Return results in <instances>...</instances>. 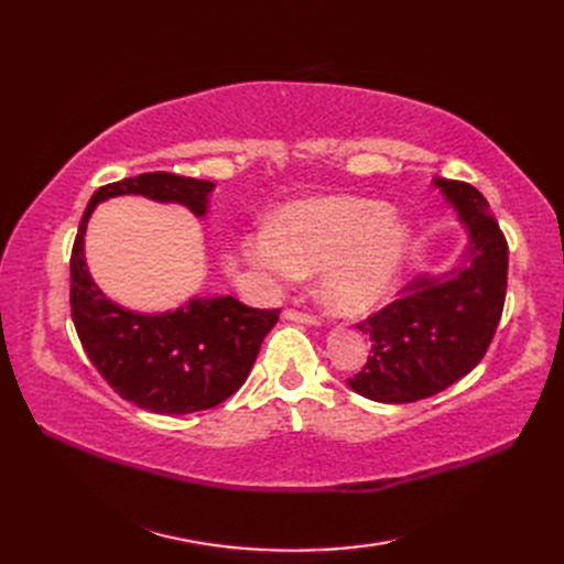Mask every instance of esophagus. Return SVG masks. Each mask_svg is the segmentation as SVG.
Masks as SVG:
<instances>
[{
    "instance_id": "1",
    "label": "esophagus",
    "mask_w": 564,
    "mask_h": 564,
    "mask_svg": "<svg viewBox=\"0 0 564 564\" xmlns=\"http://www.w3.org/2000/svg\"><path fill=\"white\" fill-rule=\"evenodd\" d=\"M284 319L289 322H301V324H311V327H317L319 319L311 313H301V311H294V308H286L284 311Z\"/></svg>"
}]
</instances>
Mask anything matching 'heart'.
<instances>
[{
	"label": "heart",
	"mask_w": 564,
	"mask_h": 564,
	"mask_svg": "<svg viewBox=\"0 0 564 564\" xmlns=\"http://www.w3.org/2000/svg\"><path fill=\"white\" fill-rule=\"evenodd\" d=\"M412 253V228L388 204L362 197H315L284 207L270 228L242 240L245 261L286 282L319 270V299L344 317L383 305Z\"/></svg>",
	"instance_id": "heart-1"
}]
</instances>
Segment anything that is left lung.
Returning <instances> with one entry per match:
<instances>
[{
  "instance_id": "obj_1",
  "label": "left lung",
  "mask_w": 564,
  "mask_h": 564,
  "mask_svg": "<svg viewBox=\"0 0 564 564\" xmlns=\"http://www.w3.org/2000/svg\"><path fill=\"white\" fill-rule=\"evenodd\" d=\"M433 185L456 209L468 245L449 270L412 280L398 301L357 324L371 355L348 386L373 402H416L464 379L501 319L508 245L497 218L473 185L437 176Z\"/></svg>"
}]
</instances>
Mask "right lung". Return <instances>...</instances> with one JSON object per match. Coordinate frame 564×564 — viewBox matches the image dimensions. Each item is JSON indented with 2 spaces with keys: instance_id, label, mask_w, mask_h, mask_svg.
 Here are the masks:
<instances>
[{
  "instance_id": "right-lung-1",
  "label": "right lung",
  "mask_w": 564,
  "mask_h": 564,
  "mask_svg": "<svg viewBox=\"0 0 564 564\" xmlns=\"http://www.w3.org/2000/svg\"><path fill=\"white\" fill-rule=\"evenodd\" d=\"M212 181L166 172L98 187L79 220L70 259V308L89 360L119 398L155 414H193L228 400L247 381L280 311L249 308L232 296H193L166 313H135L100 292L84 259V235L100 202L141 195L209 209Z\"/></svg>"
}]
</instances>
